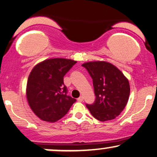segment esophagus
Returning <instances> with one entry per match:
<instances>
[{"label": "esophagus", "instance_id": "34e87169", "mask_svg": "<svg viewBox=\"0 0 157 157\" xmlns=\"http://www.w3.org/2000/svg\"><path fill=\"white\" fill-rule=\"evenodd\" d=\"M77 101H78L79 102H82V101H83V97H82V96L79 97V98H77Z\"/></svg>", "mask_w": 157, "mask_h": 157}]
</instances>
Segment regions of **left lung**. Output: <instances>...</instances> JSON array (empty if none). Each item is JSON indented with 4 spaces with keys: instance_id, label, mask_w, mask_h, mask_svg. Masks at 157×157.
I'll list each match as a JSON object with an SVG mask.
<instances>
[{
    "instance_id": "8db88e82",
    "label": "left lung",
    "mask_w": 157,
    "mask_h": 157,
    "mask_svg": "<svg viewBox=\"0 0 157 157\" xmlns=\"http://www.w3.org/2000/svg\"><path fill=\"white\" fill-rule=\"evenodd\" d=\"M93 79L96 100L86 104L99 121L112 120L120 115L130 96V84L120 69L106 61H90L82 65Z\"/></svg>"
}]
</instances>
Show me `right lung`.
I'll return each mask as SVG.
<instances>
[{"instance_id": "obj_1", "label": "right lung", "mask_w": 157, "mask_h": 157, "mask_svg": "<svg viewBox=\"0 0 157 157\" xmlns=\"http://www.w3.org/2000/svg\"><path fill=\"white\" fill-rule=\"evenodd\" d=\"M77 63L71 59H46L32 69L27 84L31 109L42 120L55 122L65 116L76 99L67 96L64 77Z\"/></svg>"}]
</instances>
